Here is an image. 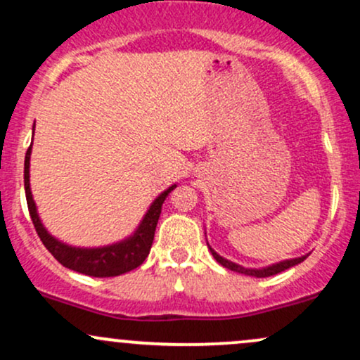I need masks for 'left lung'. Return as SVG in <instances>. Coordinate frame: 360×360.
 Segmentation results:
<instances>
[{
  "label": "left lung",
  "instance_id": "left-lung-1",
  "mask_svg": "<svg viewBox=\"0 0 360 360\" xmlns=\"http://www.w3.org/2000/svg\"><path fill=\"white\" fill-rule=\"evenodd\" d=\"M208 249L212 252V255L217 260L218 264H221L223 267H226V269L230 271H235L238 272V274H245V276H254V278H269V276H274V274H279V272L289 269V267L292 266H298V264L303 262L304 259L308 257L309 254H304L301 255V257H295V259H286V260H279V262H274V264H269V266L266 267H243L240 264L237 262H232V260L221 257L220 254H218L217 250L212 249V245L208 243Z\"/></svg>",
  "mask_w": 360,
  "mask_h": 360
}]
</instances>
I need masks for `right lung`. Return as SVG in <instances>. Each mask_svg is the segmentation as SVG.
<instances>
[{
    "instance_id": "add662e5",
    "label": "right lung",
    "mask_w": 360,
    "mask_h": 360,
    "mask_svg": "<svg viewBox=\"0 0 360 360\" xmlns=\"http://www.w3.org/2000/svg\"><path fill=\"white\" fill-rule=\"evenodd\" d=\"M35 130V125H34ZM34 142V140H32ZM30 155H32V143L28 147L27 155H25V194H27V205L28 212H30L32 221L39 233L40 240L45 245L51 254L56 257L64 267L68 269L81 272V274L93 276V278H113V276L125 274L128 271L137 269L140 264L146 260V257L150 252L152 242H154V233L157 221H159L160 212H162V203L166 201L167 194L176 188L177 184L169 186L164 189L159 196L152 201L148 210L140 220L137 229L134 233L128 237L122 238V240L108 243V245L100 247H76L69 245V243L59 240L45 229L40 218L39 212H37V205L32 194L30 188Z\"/></svg>"
}]
</instances>
